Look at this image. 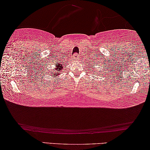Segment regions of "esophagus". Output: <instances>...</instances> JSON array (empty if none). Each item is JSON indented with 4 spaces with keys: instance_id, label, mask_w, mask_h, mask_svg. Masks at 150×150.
Instances as JSON below:
<instances>
[{
    "instance_id": "1",
    "label": "esophagus",
    "mask_w": 150,
    "mask_h": 150,
    "mask_svg": "<svg viewBox=\"0 0 150 150\" xmlns=\"http://www.w3.org/2000/svg\"><path fill=\"white\" fill-rule=\"evenodd\" d=\"M78 58V54H74V56H73V59H74V60H76Z\"/></svg>"
}]
</instances>
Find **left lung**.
<instances>
[{
    "label": "left lung",
    "mask_w": 150,
    "mask_h": 150,
    "mask_svg": "<svg viewBox=\"0 0 150 150\" xmlns=\"http://www.w3.org/2000/svg\"><path fill=\"white\" fill-rule=\"evenodd\" d=\"M94 74H95V73H94ZM96 74H97V73H96Z\"/></svg>",
    "instance_id": "left-lung-1"
}]
</instances>
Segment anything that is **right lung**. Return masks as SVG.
Returning a JSON list of instances; mask_svg holds the SVG:
<instances>
[{"mask_svg":"<svg viewBox=\"0 0 150 150\" xmlns=\"http://www.w3.org/2000/svg\"><path fill=\"white\" fill-rule=\"evenodd\" d=\"M63 68H64L63 67V63L61 64V62H59L58 64H56L55 68H54V70L52 71V72H50L51 76H54V77H56V76L58 77L59 75H60V72L62 71ZM47 74H48V75L49 74V73H47ZM49 77H50V76H48V78H49Z\"/></svg>","mask_w":150,"mask_h":150,"instance_id":"add662e5","label":"right lung"}]
</instances>
